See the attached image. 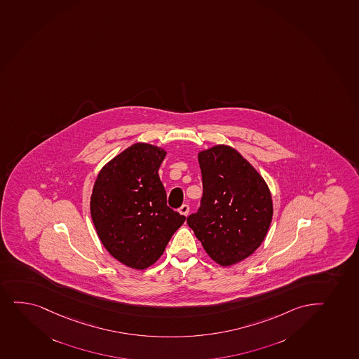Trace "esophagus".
<instances>
[{"instance_id":"obj_1","label":"esophagus","mask_w":359,"mask_h":359,"mask_svg":"<svg viewBox=\"0 0 359 359\" xmlns=\"http://www.w3.org/2000/svg\"><path fill=\"white\" fill-rule=\"evenodd\" d=\"M179 212L184 215V216H189V206L187 205V204H184V205H182V208L179 209Z\"/></svg>"}]
</instances>
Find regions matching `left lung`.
Masks as SVG:
<instances>
[{
    "label": "left lung",
    "instance_id": "left-lung-1",
    "mask_svg": "<svg viewBox=\"0 0 359 359\" xmlns=\"http://www.w3.org/2000/svg\"><path fill=\"white\" fill-rule=\"evenodd\" d=\"M203 197L187 224L210 258L231 266L253 254L270 228V189L253 165L229 145L198 154Z\"/></svg>",
    "mask_w": 359,
    "mask_h": 359
}]
</instances>
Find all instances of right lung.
Returning <instances> with one entry per match:
<instances>
[{
  "label": "right lung",
  "instance_id": "add662e5",
  "mask_svg": "<svg viewBox=\"0 0 359 359\" xmlns=\"http://www.w3.org/2000/svg\"><path fill=\"white\" fill-rule=\"evenodd\" d=\"M165 150L135 143L97 174L90 215L97 236L113 258L145 270L163 254L185 216L167 206L158 177Z\"/></svg>",
  "mask_w": 359,
  "mask_h": 359
}]
</instances>
